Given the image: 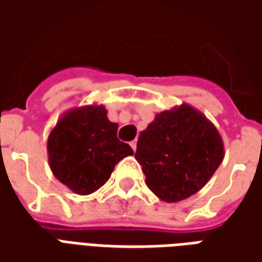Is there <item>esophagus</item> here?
<instances>
[{"label": "esophagus", "instance_id": "esophagus-1", "mask_svg": "<svg viewBox=\"0 0 262 262\" xmlns=\"http://www.w3.org/2000/svg\"><path fill=\"white\" fill-rule=\"evenodd\" d=\"M130 147L133 148V151H136V148H137V142H136V140H133V142H130Z\"/></svg>", "mask_w": 262, "mask_h": 262}]
</instances>
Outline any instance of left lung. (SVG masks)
<instances>
[{
	"label": "left lung",
	"mask_w": 262,
	"mask_h": 262,
	"mask_svg": "<svg viewBox=\"0 0 262 262\" xmlns=\"http://www.w3.org/2000/svg\"><path fill=\"white\" fill-rule=\"evenodd\" d=\"M135 159L148 189L168 203L201 191L225 159L216 126L188 103L156 115L140 133Z\"/></svg>",
	"instance_id": "1"
}]
</instances>
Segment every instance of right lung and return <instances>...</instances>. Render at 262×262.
Returning <instances> with one entry per match:
<instances>
[{"label": "right lung", "mask_w": 262, "mask_h": 262, "mask_svg": "<svg viewBox=\"0 0 262 262\" xmlns=\"http://www.w3.org/2000/svg\"><path fill=\"white\" fill-rule=\"evenodd\" d=\"M103 105H84L61 115L48 137V159L53 176L78 195H90L108 181L115 165L133 154L120 142L118 123Z\"/></svg>", "instance_id": "obj_1"}]
</instances>
